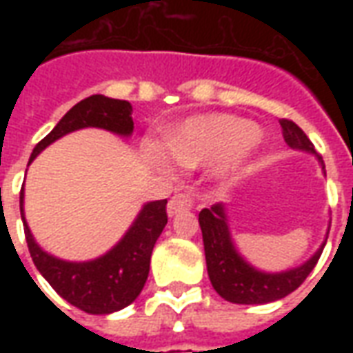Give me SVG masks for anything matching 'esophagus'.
<instances>
[{
    "label": "esophagus",
    "instance_id": "1",
    "mask_svg": "<svg viewBox=\"0 0 353 353\" xmlns=\"http://www.w3.org/2000/svg\"><path fill=\"white\" fill-rule=\"evenodd\" d=\"M192 208V196L191 194H176V196H172L168 202V208H166V212L168 215H177L179 212H185V210H191Z\"/></svg>",
    "mask_w": 353,
    "mask_h": 353
}]
</instances>
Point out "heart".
Returning a JSON list of instances; mask_svg holds the SVG:
<instances>
[{"instance_id":"1","label":"heart","mask_w":353,"mask_h":353,"mask_svg":"<svg viewBox=\"0 0 353 353\" xmlns=\"http://www.w3.org/2000/svg\"><path fill=\"white\" fill-rule=\"evenodd\" d=\"M261 134L252 121L229 113H208L187 119L166 134V151L149 147L154 162L166 164L168 154L181 166L196 168L214 162L215 176L234 181L242 176L261 147Z\"/></svg>"}]
</instances>
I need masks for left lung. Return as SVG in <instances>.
Returning <instances> with one entry per match:
<instances>
[{"label":"left lung","mask_w":353,"mask_h":353,"mask_svg":"<svg viewBox=\"0 0 353 353\" xmlns=\"http://www.w3.org/2000/svg\"><path fill=\"white\" fill-rule=\"evenodd\" d=\"M280 124L285 143L291 149L314 154L325 174V164L321 161V157H318L308 136L293 121L281 119ZM199 223L202 240H204L210 281L225 301L234 304L274 303L293 293L316 266L327 242L325 238V242L319 245L316 253L308 261H304L303 265L280 270V272H266L253 266L238 252L232 232H230L229 215H227L225 204H215L210 210L208 208L202 210L199 214Z\"/></svg>","instance_id":"left-lung-1"}]
</instances>
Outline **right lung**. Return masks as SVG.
<instances>
[{
	"mask_svg": "<svg viewBox=\"0 0 353 353\" xmlns=\"http://www.w3.org/2000/svg\"><path fill=\"white\" fill-rule=\"evenodd\" d=\"M83 128H103L121 138H130L134 132L130 101L103 94L81 100L34 147L30 162L57 139ZM20 214L28 250L37 270L58 295L87 314H113L138 299L149 276L153 248L168 223L166 200L145 202L124 236L109 252L90 261H64L35 242L24 217V187L20 191Z\"/></svg>",
	"mask_w": 353,
	"mask_h": 353,
	"instance_id": "obj_1",
	"label": "right lung"
}]
</instances>
